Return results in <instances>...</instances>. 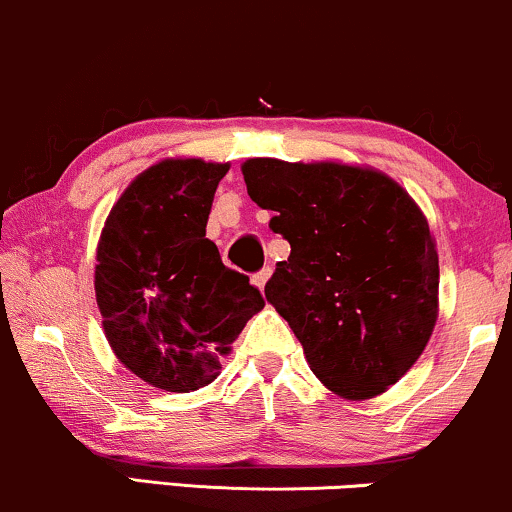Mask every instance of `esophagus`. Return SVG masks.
<instances>
[{
	"label": "esophagus",
	"mask_w": 512,
	"mask_h": 512,
	"mask_svg": "<svg viewBox=\"0 0 512 512\" xmlns=\"http://www.w3.org/2000/svg\"><path fill=\"white\" fill-rule=\"evenodd\" d=\"M269 276H272V267H269V264H267V267H262L260 272L255 274V283H257V288H264V286H267Z\"/></svg>",
	"instance_id": "1"
}]
</instances>
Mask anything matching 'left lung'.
Wrapping results in <instances>:
<instances>
[{"label": "left lung", "mask_w": 512, "mask_h": 512, "mask_svg": "<svg viewBox=\"0 0 512 512\" xmlns=\"http://www.w3.org/2000/svg\"><path fill=\"white\" fill-rule=\"evenodd\" d=\"M248 195L291 243L264 295L343 398H372L422 355L439 307V255L412 197L389 176L334 162L248 159Z\"/></svg>", "instance_id": "left-lung-1"}]
</instances>
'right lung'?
Here are the masks:
<instances>
[{
  "label": "right lung",
  "instance_id": "obj_1",
  "mask_svg": "<svg viewBox=\"0 0 512 512\" xmlns=\"http://www.w3.org/2000/svg\"><path fill=\"white\" fill-rule=\"evenodd\" d=\"M229 164L166 159L123 190L97 245L95 293L116 357L157 389L188 393L264 307L245 274L205 238Z\"/></svg>",
  "mask_w": 512,
  "mask_h": 512
}]
</instances>
